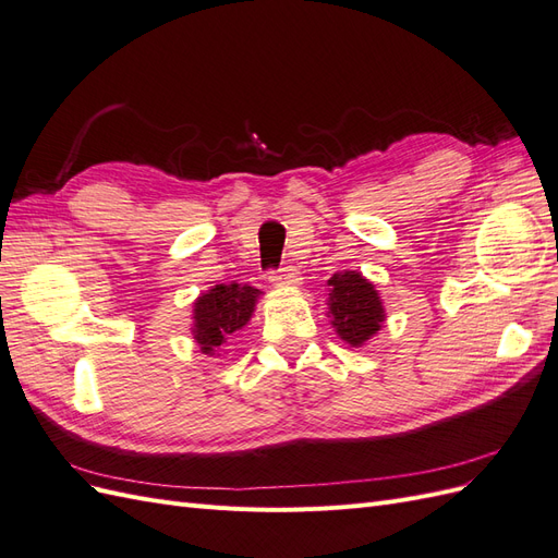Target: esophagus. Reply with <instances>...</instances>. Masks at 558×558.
<instances>
[{"instance_id":"34e87169","label":"esophagus","mask_w":558,"mask_h":558,"mask_svg":"<svg viewBox=\"0 0 558 558\" xmlns=\"http://www.w3.org/2000/svg\"><path fill=\"white\" fill-rule=\"evenodd\" d=\"M269 281H272L275 286H295V283H300V269L295 265H283L277 269V272H272Z\"/></svg>"}]
</instances>
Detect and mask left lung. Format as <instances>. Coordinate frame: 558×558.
Masks as SVG:
<instances>
[{"label": "left lung", "instance_id": "8db88e82", "mask_svg": "<svg viewBox=\"0 0 558 558\" xmlns=\"http://www.w3.org/2000/svg\"><path fill=\"white\" fill-rule=\"evenodd\" d=\"M328 286V314L335 332L347 344L363 347L386 318L379 293L361 272H337Z\"/></svg>", "mask_w": 558, "mask_h": 558}]
</instances>
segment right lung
I'll list each match as a JSON object with an SVG mask.
<instances>
[{
	"label": "right lung",
	"instance_id": "obj_1",
	"mask_svg": "<svg viewBox=\"0 0 558 558\" xmlns=\"http://www.w3.org/2000/svg\"><path fill=\"white\" fill-rule=\"evenodd\" d=\"M260 291L248 283H216L195 300L193 335L205 353L223 347L230 335L248 324Z\"/></svg>",
	"mask_w": 558,
	"mask_h": 558
}]
</instances>
